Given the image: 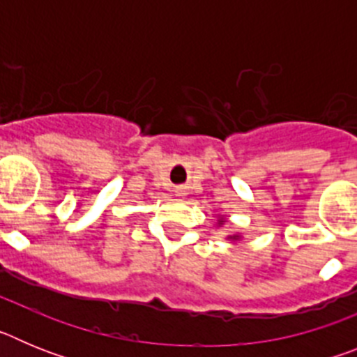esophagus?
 Wrapping results in <instances>:
<instances>
[{"label":"esophagus","instance_id":"1","mask_svg":"<svg viewBox=\"0 0 357 357\" xmlns=\"http://www.w3.org/2000/svg\"><path fill=\"white\" fill-rule=\"evenodd\" d=\"M185 195H188V193H185V189H184V188H178V189H176V197H185Z\"/></svg>","mask_w":357,"mask_h":357}]
</instances>
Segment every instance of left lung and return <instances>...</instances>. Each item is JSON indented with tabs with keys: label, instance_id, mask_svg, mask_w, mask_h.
I'll use <instances>...</instances> for the list:
<instances>
[{
	"label": "left lung",
	"instance_id": "8db88e82",
	"mask_svg": "<svg viewBox=\"0 0 357 357\" xmlns=\"http://www.w3.org/2000/svg\"><path fill=\"white\" fill-rule=\"evenodd\" d=\"M227 222V218L225 216H222V214H220V216H218V222H216V227H223V223ZM225 239H229L230 243H238V241H241L243 239V236L239 234H227V238Z\"/></svg>",
	"mask_w": 357,
	"mask_h": 357
}]
</instances>
